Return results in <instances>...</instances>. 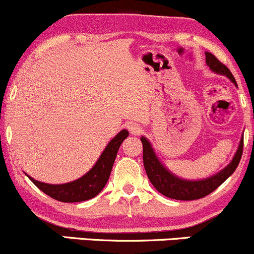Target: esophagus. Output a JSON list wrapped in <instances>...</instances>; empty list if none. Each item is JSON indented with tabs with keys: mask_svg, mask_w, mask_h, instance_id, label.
<instances>
[{
	"mask_svg": "<svg viewBox=\"0 0 254 254\" xmlns=\"http://www.w3.org/2000/svg\"><path fill=\"white\" fill-rule=\"evenodd\" d=\"M127 130H129L132 135H139V133L142 132L141 125L135 123V122H130V123L127 124Z\"/></svg>",
	"mask_w": 254,
	"mask_h": 254,
	"instance_id": "1",
	"label": "esophagus"
}]
</instances>
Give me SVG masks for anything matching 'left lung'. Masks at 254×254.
Wrapping results in <instances>:
<instances>
[{"label":"left lung","mask_w":254,"mask_h":254,"mask_svg":"<svg viewBox=\"0 0 254 254\" xmlns=\"http://www.w3.org/2000/svg\"><path fill=\"white\" fill-rule=\"evenodd\" d=\"M205 61L209 68L216 74L224 75L232 81L235 86H238L237 81H235L234 76L230 72V70L221 63L214 55L210 52H205ZM142 144H143V165L147 172V176L149 178L150 183L153 184L154 188L156 189L160 193L164 196L172 198V199L178 200H194L199 199L208 196L212 191H215L221 184L226 182L228 178L234 173L237 170L239 162L241 160V155H243L244 149V137L241 138L240 144L235 153L234 157H233L232 162L224 167L222 171L218 172L210 178H206L203 180H185L182 178L174 176L171 173L167 168L165 167L161 162L159 161L157 156L154 153V149L151 148L150 142L148 141L145 137L142 136L141 138Z\"/></svg>","instance_id":"1"}]
</instances>
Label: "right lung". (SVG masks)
<instances>
[{"label":"right lung","mask_w":254,"mask_h":254,"mask_svg":"<svg viewBox=\"0 0 254 254\" xmlns=\"http://www.w3.org/2000/svg\"><path fill=\"white\" fill-rule=\"evenodd\" d=\"M127 136H129L127 130H122L118 135H116L115 138L105 148L103 154L99 157L97 164L93 166L92 170H89L83 177L78 178L74 182L61 184V185H52V184L38 182L30 176L27 177L39 190L60 202L75 203L88 200L99 194V192L105 188L110 178L111 171H112V166L115 164L119 147Z\"/></svg>","instance_id":"obj_1"}]
</instances>
